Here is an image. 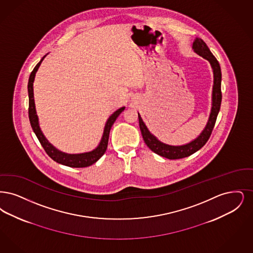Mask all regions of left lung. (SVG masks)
<instances>
[{
    "label": "left lung",
    "mask_w": 253,
    "mask_h": 253,
    "mask_svg": "<svg viewBox=\"0 0 253 253\" xmlns=\"http://www.w3.org/2000/svg\"><path fill=\"white\" fill-rule=\"evenodd\" d=\"M193 49L198 55L202 56L203 58L207 59L212 68L213 72V87H212V103H211V110L210 113L209 120L197 139L183 145H169L166 143H162L159 141L153 134H151L147 129L146 126L144 125L140 114L138 113L139 117V125L140 129L143 135V141L145 144L156 154L165 157L169 160H176L182 159L188 157L190 155L194 154L199 150L205 143L208 142L210 136L213 129L215 125L216 118L218 115L222 100V92H221V69L217 59L214 57L210 51L209 47L201 39L197 38L193 43Z\"/></svg>",
    "instance_id": "1"
}]
</instances>
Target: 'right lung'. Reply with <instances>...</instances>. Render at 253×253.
Here are the masks:
<instances>
[{"mask_svg":"<svg viewBox=\"0 0 253 253\" xmlns=\"http://www.w3.org/2000/svg\"><path fill=\"white\" fill-rule=\"evenodd\" d=\"M45 56L46 55H44L43 57L41 59V61L34 68L32 73L29 77V81H28V96H29L28 114H29V120H30L31 126L33 128V131L35 132L41 144L42 145L45 152L56 163H58L60 165H66L69 167H75V168L87 167L89 165H93L103 155L105 154L107 147H108V143H109L110 128H111L112 125L114 124L115 120L117 119V117L121 114L122 111L125 110V107L120 108L119 110H116L115 112H113L110 115V118L108 119V121L105 125V128H104L103 136H102L100 143H99L98 146L95 149H93L92 151L81 153V154H67V153L57 150L55 146H53L47 141V139L44 137L43 133L41 130V127L39 125V118H38V115L36 112L35 101H34V79H35L36 73H37L39 67L41 66Z\"/></svg>","mask_w":253,"mask_h":253,"instance_id":"obj_1","label":"right lung"}]
</instances>
